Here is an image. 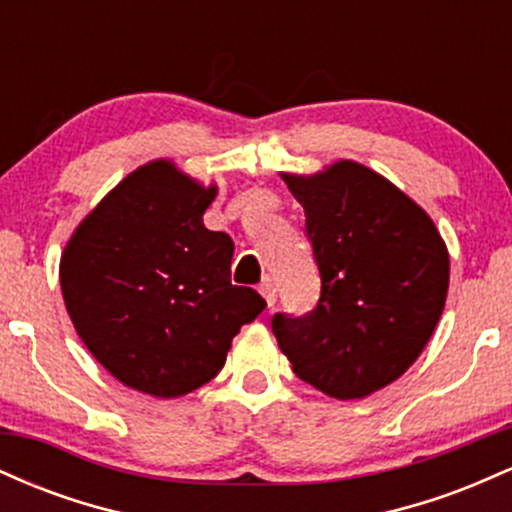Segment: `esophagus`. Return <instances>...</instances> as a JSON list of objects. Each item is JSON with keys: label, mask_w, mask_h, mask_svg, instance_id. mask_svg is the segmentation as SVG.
Instances as JSON below:
<instances>
[{"label": "esophagus", "mask_w": 512, "mask_h": 512, "mask_svg": "<svg viewBox=\"0 0 512 512\" xmlns=\"http://www.w3.org/2000/svg\"><path fill=\"white\" fill-rule=\"evenodd\" d=\"M260 293L264 296V301L267 305H274L276 303V284L272 279H264L260 284Z\"/></svg>", "instance_id": "esophagus-1"}]
</instances>
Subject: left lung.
<instances>
[{
  "label": "left lung",
  "instance_id": "obj_1",
  "mask_svg": "<svg viewBox=\"0 0 512 512\" xmlns=\"http://www.w3.org/2000/svg\"><path fill=\"white\" fill-rule=\"evenodd\" d=\"M284 180L322 286L310 313H274L272 332L303 383L361 399L424 351L448 296V250L426 211L361 163Z\"/></svg>",
  "mask_w": 512,
  "mask_h": 512
}]
</instances>
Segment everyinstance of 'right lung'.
<instances>
[{
	"instance_id": "1",
	"label": "right lung",
	"mask_w": 512,
	"mask_h": 512,
	"mask_svg": "<svg viewBox=\"0 0 512 512\" xmlns=\"http://www.w3.org/2000/svg\"><path fill=\"white\" fill-rule=\"evenodd\" d=\"M214 197L173 163H146L64 248L62 296L81 342L146 395L180 397L216 378L233 337L267 305L231 284L236 245L202 221Z\"/></svg>"
}]
</instances>
